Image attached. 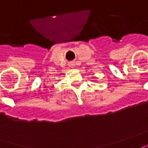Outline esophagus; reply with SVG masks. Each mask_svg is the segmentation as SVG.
<instances>
[{
	"instance_id": "1",
	"label": "esophagus",
	"mask_w": 148,
	"mask_h": 148,
	"mask_svg": "<svg viewBox=\"0 0 148 148\" xmlns=\"http://www.w3.org/2000/svg\"><path fill=\"white\" fill-rule=\"evenodd\" d=\"M69 66H70V68H74V66H75V64H74V62H70L69 63Z\"/></svg>"
}]
</instances>
